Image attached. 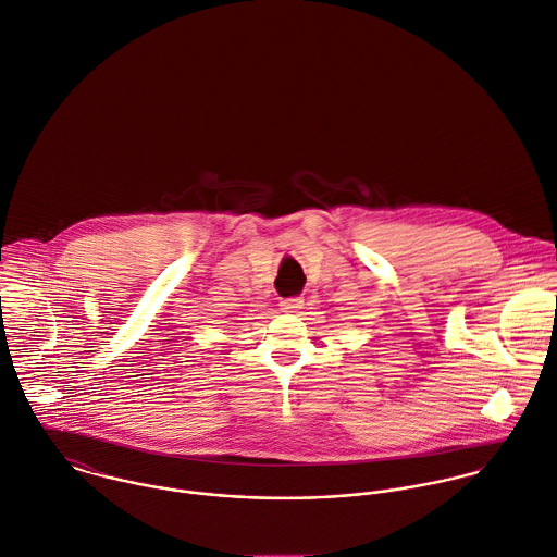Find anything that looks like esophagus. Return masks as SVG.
<instances>
[{"mask_svg": "<svg viewBox=\"0 0 557 557\" xmlns=\"http://www.w3.org/2000/svg\"><path fill=\"white\" fill-rule=\"evenodd\" d=\"M301 306H304V297L282 299V310H286V312H297V310H301Z\"/></svg>", "mask_w": 557, "mask_h": 557, "instance_id": "34e87169", "label": "esophagus"}]
</instances>
